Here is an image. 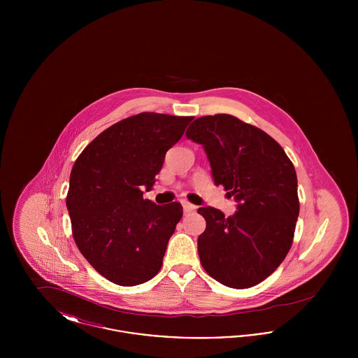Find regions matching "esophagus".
I'll return each instance as SVG.
<instances>
[{
  "mask_svg": "<svg viewBox=\"0 0 358 358\" xmlns=\"http://www.w3.org/2000/svg\"><path fill=\"white\" fill-rule=\"evenodd\" d=\"M182 208H184V212L185 213H190L193 210H196V205L190 204L187 201H182Z\"/></svg>",
  "mask_w": 358,
  "mask_h": 358,
  "instance_id": "1",
  "label": "esophagus"
}]
</instances>
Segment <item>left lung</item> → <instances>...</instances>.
I'll use <instances>...</instances> for the list:
<instances>
[{
    "label": "left lung",
    "instance_id": "obj_1",
    "mask_svg": "<svg viewBox=\"0 0 358 358\" xmlns=\"http://www.w3.org/2000/svg\"><path fill=\"white\" fill-rule=\"evenodd\" d=\"M187 136L204 148L215 184L238 203L228 217L220 209L199 208L206 222L197 240L200 262L227 287H252L291 248L299 215L294 165L267 133L228 114L193 120Z\"/></svg>",
    "mask_w": 358,
    "mask_h": 358
}]
</instances>
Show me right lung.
Segmentation results:
<instances>
[{
    "label": "right lung",
    "mask_w": 358,
    "mask_h": 358,
    "mask_svg": "<svg viewBox=\"0 0 358 358\" xmlns=\"http://www.w3.org/2000/svg\"><path fill=\"white\" fill-rule=\"evenodd\" d=\"M192 120L141 113L106 129L75 161L67 194L72 235L87 262L115 285L136 286L161 270L182 206L154 204L143 190H152Z\"/></svg>",
    "instance_id": "add662e5"
}]
</instances>
